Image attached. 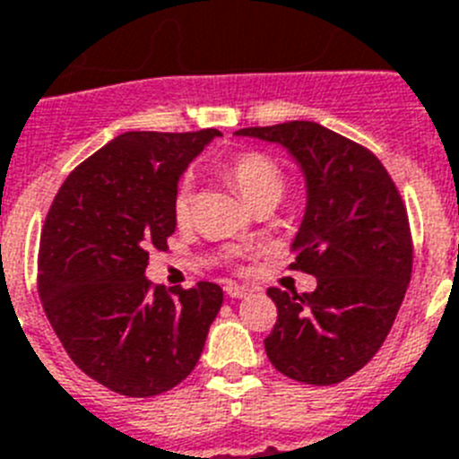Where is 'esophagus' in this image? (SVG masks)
Masks as SVG:
<instances>
[{"instance_id": "34e87169", "label": "esophagus", "mask_w": 459, "mask_h": 459, "mask_svg": "<svg viewBox=\"0 0 459 459\" xmlns=\"http://www.w3.org/2000/svg\"><path fill=\"white\" fill-rule=\"evenodd\" d=\"M225 291H227V296H230V299H243V296H248L250 291V287H246V285H234V282H230V285L225 287Z\"/></svg>"}]
</instances>
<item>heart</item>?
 <instances>
[{
	"label": "heart",
	"mask_w": 459,
	"mask_h": 459,
	"mask_svg": "<svg viewBox=\"0 0 459 459\" xmlns=\"http://www.w3.org/2000/svg\"><path fill=\"white\" fill-rule=\"evenodd\" d=\"M225 179L234 186L243 200L250 206L259 202H275L278 204L282 193H285V174L278 168L275 160L257 152H246L234 156L225 165ZM190 184L184 181L174 195V218L177 222H186L190 218Z\"/></svg>",
	"instance_id": "1"
}]
</instances>
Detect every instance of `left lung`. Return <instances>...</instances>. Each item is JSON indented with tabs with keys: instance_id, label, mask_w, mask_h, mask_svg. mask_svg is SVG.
I'll use <instances>...</instances> for the list:
<instances>
[{
	"instance_id": "obj_1",
	"label": "left lung",
	"mask_w": 459,
	"mask_h": 459,
	"mask_svg": "<svg viewBox=\"0 0 459 459\" xmlns=\"http://www.w3.org/2000/svg\"><path fill=\"white\" fill-rule=\"evenodd\" d=\"M237 135L282 144L307 186L290 269L315 275L317 290L266 291L278 307L266 356L290 379L333 386L379 351L403 306L413 262L407 206L370 149L315 121Z\"/></svg>"
}]
</instances>
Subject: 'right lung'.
Wrapping results in <instances>:
<instances>
[{"mask_svg": "<svg viewBox=\"0 0 459 459\" xmlns=\"http://www.w3.org/2000/svg\"><path fill=\"white\" fill-rule=\"evenodd\" d=\"M216 135L124 133L68 174L48 211L43 310L73 363L119 395L152 397L181 384L222 306L216 282L165 291L144 278L149 250L168 248L177 227L181 172Z\"/></svg>", "mask_w": 459, "mask_h": 459, "instance_id": "obj_1", "label": "right lung"}]
</instances>
